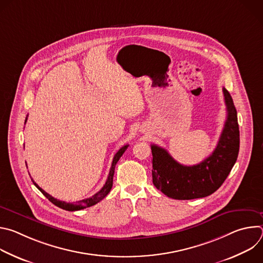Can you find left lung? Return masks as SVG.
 <instances>
[{
  "instance_id": "left-lung-1",
  "label": "left lung",
  "mask_w": 263,
  "mask_h": 263,
  "mask_svg": "<svg viewBox=\"0 0 263 263\" xmlns=\"http://www.w3.org/2000/svg\"><path fill=\"white\" fill-rule=\"evenodd\" d=\"M227 120L212 154L199 164L187 166L177 162L165 148L151 145L153 184L168 198L193 200L217 191L235 164L239 152V127L233 100L222 88Z\"/></svg>"
}]
</instances>
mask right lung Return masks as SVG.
<instances>
[{"instance_id":"add662e5","label":"right lung","mask_w":263,"mask_h":263,"mask_svg":"<svg viewBox=\"0 0 263 263\" xmlns=\"http://www.w3.org/2000/svg\"><path fill=\"white\" fill-rule=\"evenodd\" d=\"M27 122V119L25 121V123ZM129 146V144H126L124 146H122L118 153L115 155V158H114V161H112V164H111V167H110V172H109V175H108V178H107V181L105 183V185L102 187V190L100 192H98L96 195H93L92 197L90 198H87V199H84V200H81L79 202H76V203H66V202H62V201H59L55 198H53L52 196H50L49 194H47L43 189H41V187L37 185L33 179L31 178V180L33 181L34 185L39 189L42 194L50 201L52 202L54 205H56L57 207L61 208V209H64V210H67V211H76V210H81V209H84V208H87V207H90V206H93L96 205L97 203H99L100 201H102L111 191L112 189V183H114V175H115V170H116V165L118 163V161L120 160V158L122 157V155L125 153V151L127 149V147Z\"/></svg>"}]
</instances>
